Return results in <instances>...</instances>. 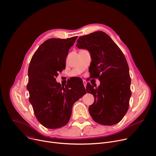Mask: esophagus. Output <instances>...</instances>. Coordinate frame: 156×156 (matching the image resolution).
I'll return each instance as SVG.
<instances>
[{
    "mask_svg": "<svg viewBox=\"0 0 156 156\" xmlns=\"http://www.w3.org/2000/svg\"><path fill=\"white\" fill-rule=\"evenodd\" d=\"M83 86H84L85 87H86L87 86V81L86 80H83Z\"/></svg>",
    "mask_w": 156,
    "mask_h": 156,
    "instance_id": "1",
    "label": "esophagus"
}]
</instances>
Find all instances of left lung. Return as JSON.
<instances>
[{
  "label": "left lung",
  "mask_w": 156,
  "mask_h": 156,
  "mask_svg": "<svg viewBox=\"0 0 156 156\" xmlns=\"http://www.w3.org/2000/svg\"><path fill=\"white\" fill-rule=\"evenodd\" d=\"M76 46L87 49L91 55L89 69L92 78H98L100 86L94 88L88 83L87 92L94 97L89 112L99 124L112 126L126 114L131 96L130 77L126 58L108 35L97 31L80 37ZM91 69H90V68Z\"/></svg>",
  "instance_id": "8db88e82"
}]
</instances>
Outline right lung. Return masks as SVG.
I'll list each match as a JSON object with an SVG mask.
<instances>
[{
  "instance_id": "obj_1",
  "label": "right lung",
  "mask_w": 156,
  "mask_h": 156,
  "mask_svg": "<svg viewBox=\"0 0 156 156\" xmlns=\"http://www.w3.org/2000/svg\"><path fill=\"white\" fill-rule=\"evenodd\" d=\"M77 37L50 39L42 44L34 54L28 69L29 102L38 121L48 129H57L69 121L74 104L86 89L77 78L62 87L56 82L58 73L66 68L69 49Z\"/></svg>"
}]
</instances>
